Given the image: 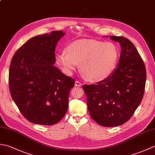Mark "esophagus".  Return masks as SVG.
Wrapping results in <instances>:
<instances>
[{
    "instance_id": "obj_1",
    "label": "esophagus",
    "mask_w": 155,
    "mask_h": 155,
    "mask_svg": "<svg viewBox=\"0 0 155 155\" xmlns=\"http://www.w3.org/2000/svg\"><path fill=\"white\" fill-rule=\"evenodd\" d=\"M75 86L76 87H81L82 86V83L81 82H79L78 81H75Z\"/></svg>"
}]
</instances>
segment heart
<instances>
[{"label": "heart", "mask_w": 155, "mask_h": 155, "mask_svg": "<svg viewBox=\"0 0 155 155\" xmlns=\"http://www.w3.org/2000/svg\"><path fill=\"white\" fill-rule=\"evenodd\" d=\"M56 55V61L67 72L71 73L79 64L87 80L100 82L113 73L118 58V49L111 42L83 39L72 42Z\"/></svg>", "instance_id": "obj_1"}]
</instances>
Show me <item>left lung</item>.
<instances>
[{
  "label": "left lung",
  "instance_id": "1",
  "mask_svg": "<svg viewBox=\"0 0 155 155\" xmlns=\"http://www.w3.org/2000/svg\"><path fill=\"white\" fill-rule=\"evenodd\" d=\"M120 45L117 68L96 84H84L87 107L93 119L103 127L119 126L133 116L143 99L146 68L133 42L124 37L110 36Z\"/></svg>",
  "mask_w": 155,
  "mask_h": 155
}]
</instances>
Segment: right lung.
Segmentation results:
<instances>
[{
    "instance_id": "right-lung-1",
    "label": "right lung",
    "mask_w": 155,
    "mask_h": 155,
    "mask_svg": "<svg viewBox=\"0 0 155 155\" xmlns=\"http://www.w3.org/2000/svg\"><path fill=\"white\" fill-rule=\"evenodd\" d=\"M64 35L62 31H54L32 37L11 60L10 92L19 110L31 123L57 124L67 111L74 79L54 66L56 46Z\"/></svg>"
}]
</instances>
